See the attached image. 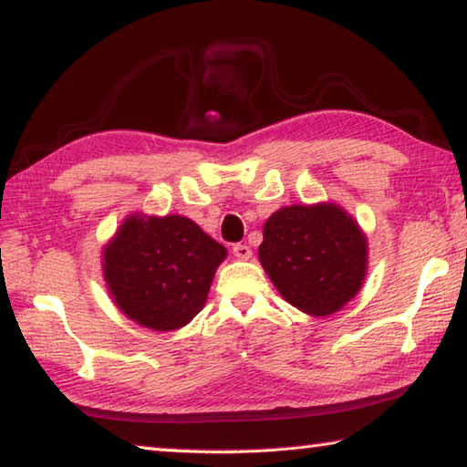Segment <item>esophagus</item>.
Wrapping results in <instances>:
<instances>
[{"mask_svg":"<svg viewBox=\"0 0 467 467\" xmlns=\"http://www.w3.org/2000/svg\"><path fill=\"white\" fill-rule=\"evenodd\" d=\"M233 253H234V257H239V259H249L251 257V247H249V244H244V243H236L233 247Z\"/></svg>","mask_w":467,"mask_h":467,"instance_id":"esophagus-1","label":"esophagus"}]
</instances>
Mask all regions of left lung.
<instances>
[{"instance_id":"left-lung-1","label":"left lung","mask_w":467,"mask_h":467,"mask_svg":"<svg viewBox=\"0 0 467 467\" xmlns=\"http://www.w3.org/2000/svg\"><path fill=\"white\" fill-rule=\"evenodd\" d=\"M259 262L292 306L321 317L360 290L367 239L334 203L290 205L267 218Z\"/></svg>"}]
</instances>
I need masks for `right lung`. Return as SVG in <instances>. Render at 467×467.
Masks as SVG:
<instances>
[{
  "label": "right lung",
  "mask_w": 467,
  "mask_h": 467,
  "mask_svg": "<svg viewBox=\"0 0 467 467\" xmlns=\"http://www.w3.org/2000/svg\"><path fill=\"white\" fill-rule=\"evenodd\" d=\"M226 249L185 216H130L105 249L117 306L140 326L171 331L203 309Z\"/></svg>",
  "instance_id": "1"
}]
</instances>
